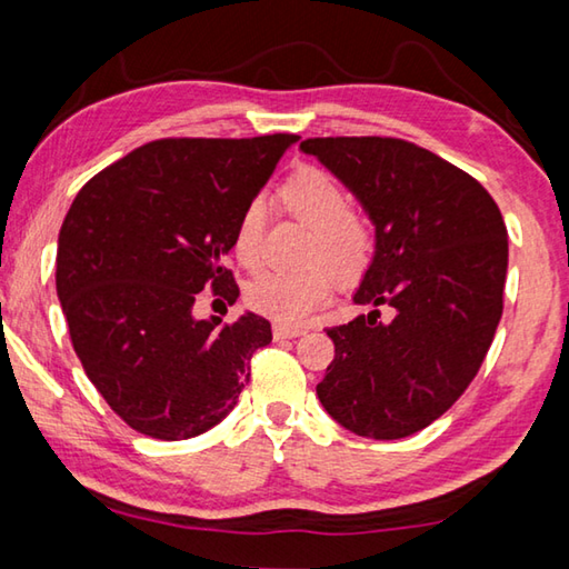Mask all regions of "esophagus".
I'll list each match as a JSON object with an SVG mask.
<instances>
[{
  "label": "esophagus",
  "mask_w": 569,
  "mask_h": 569,
  "mask_svg": "<svg viewBox=\"0 0 569 569\" xmlns=\"http://www.w3.org/2000/svg\"><path fill=\"white\" fill-rule=\"evenodd\" d=\"M306 329L303 326H283V323H276L273 326V339H296V336H303Z\"/></svg>",
  "instance_id": "1"
}]
</instances>
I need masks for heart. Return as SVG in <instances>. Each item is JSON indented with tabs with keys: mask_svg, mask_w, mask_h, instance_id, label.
Instances as JSON below:
<instances>
[{
	"mask_svg": "<svg viewBox=\"0 0 569 569\" xmlns=\"http://www.w3.org/2000/svg\"><path fill=\"white\" fill-rule=\"evenodd\" d=\"M276 200L288 216L311 228L298 271H266L246 288L253 311L281 323L303 321L331 293V273L349 281L371 263L377 236L369 220L351 210V198L331 172L301 168L283 180ZM238 263L258 271L266 258V208L250 200L233 228Z\"/></svg>",
	"mask_w": 569,
	"mask_h": 569,
	"instance_id": "heart-1",
	"label": "heart"
}]
</instances>
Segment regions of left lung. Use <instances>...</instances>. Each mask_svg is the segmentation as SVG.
I'll return each instance as SVG.
<instances>
[{
    "label": "left lung",
    "instance_id": "8db88e82",
    "mask_svg": "<svg viewBox=\"0 0 569 569\" xmlns=\"http://www.w3.org/2000/svg\"><path fill=\"white\" fill-rule=\"evenodd\" d=\"M301 150L377 226V256L353 296L373 311L326 329L333 361L316 393L353 435H417L465 393L492 346L507 278L502 213L479 180L417 142L308 138Z\"/></svg>",
    "mask_w": 569,
    "mask_h": 569
}]
</instances>
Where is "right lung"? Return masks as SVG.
I'll use <instances>...</instances> for the list:
<instances>
[{
  "instance_id": "right-lung-1",
  "label": "right lung",
  "mask_w": 569,
  "mask_h": 569,
  "mask_svg": "<svg viewBox=\"0 0 569 569\" xmlns=\"http://www.w3.org/2000/svg\"><path fill=\"white\" fill-rule=\"evenodd\" d=\"M296 140H152L84 182L67 210L57 296L74 353L140 435L178 441L216 427L271 343L261 316L198 321L192 308L203 291L236 303L226 266L236 220Z\"/></svg>"
}]
</instances>
